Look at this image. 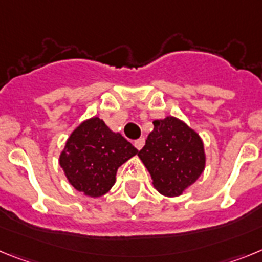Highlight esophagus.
<instances>
[{"label":"esophagus","instance_id":"esophagus-1","mask_svg":"<svg viewBox=\"0 0 262 262\" xmlns=\"http://www.w3.org/2000/svg\"><path fill=\"white\" fill-rule=\"evenodd\" d=\"M145 145V140L144 138H140V140H136L134 141V146H136V149L141 150L142 149V146Z\"/></svg>","mask_w":262,"mask_h":262}]
</instances>
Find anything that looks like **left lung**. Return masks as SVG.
I'll list each match as a JSON object with an SVG mask.
<instances>
[{
	"instance_id": "obj_1",
	"label": "left lung",
	"mask_w": 262,
	"mask_h": 262,
	"mask_svg": "<svg viewBox=\"0 0 262 262\" xmlns=\"http://www.w3.org/2000/svg\"><path fill=\"white\" fill-rule=\"evenodd\" d=\"M153 132L138 157L151 175L153 186L165 196H179L196 182L206 166L199 134L172 116L154 120Z\"/></svg>"
}]
</instances>
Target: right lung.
<instances>
[{
	"instance_id": "obj_1",
	"label": "right lung",
	"mask_w": 262,
	"mask_h": 262,
	"mask_svg": "<svg viewBox=\"0 0 262 262\" xmlns=\"http://www.w3.org/2000/svg\"><path fill=\"white\" fill-rule=\"evenodd\" d=\"M138 150L99 117L81 122L68 137L59 163L75 190L91 198L106 194L117 169Z\"/></svg>"
}]
</instances>
